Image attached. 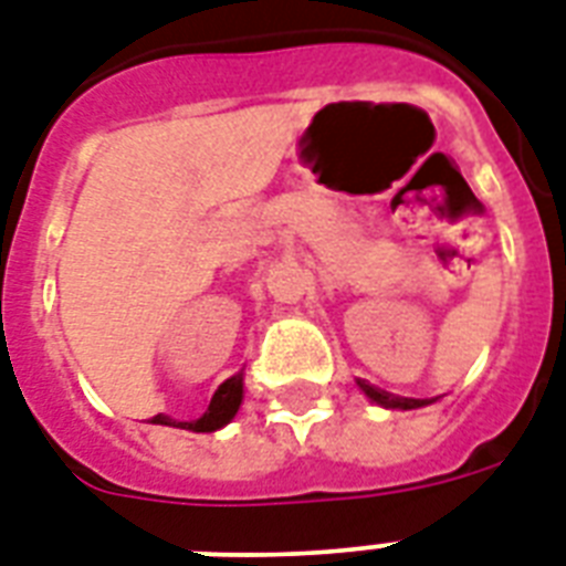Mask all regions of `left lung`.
<instances>
[{
	"label": "left lung",
	"mask_w": 566,
	"mask_h": 566,
	"mask_svg": "<svg viewBox=\"0 0 566 566\" xmlns=\"http://www.w3.org/2000/svg\"><path fill=\"white\" fill-rule=\"evenodd\" d=\"M356 386L365 391V397H368L370 403L382 406V409H420V406L432 403V400H415V397L388 395V391H382V388H377V386H370V382H365V379H356Z\"/></svg>",
	"instance_id": "left-lung-1"
}]
</instances>
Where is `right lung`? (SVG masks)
I'll return each instance as SVG.
<instances>
[{
	"instance_id": "1",
	"label": "right lung",
	"mask_w": 566,
	"mask_h": 566,
	"mask_svg": "<svg viewBox=\"0 0 566 566\" xmlns=\"http://www.w3.org/2000/svg\"><path fill=\"white\" fill-rule=\"evenodd\" d=\"M242 406V374L237 377L224 379L219 388H216V395H212L210 406L198 420H171L169 415H155L151 423H160V427H178V429H189V432H216L224 423L233 420V415Z\"/></svg>"
}]
</instances>
